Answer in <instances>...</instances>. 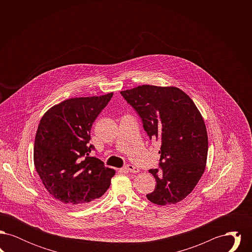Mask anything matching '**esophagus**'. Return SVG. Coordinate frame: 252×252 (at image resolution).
<instances>
[{
  "label": "esophagus",
  "mask_w": 252,
  "mask_h": 252,
  "mask_svg": "<svg viewBox=\"0 0 252 252\" xmlns=\"http://www.w3.org/2000/svg\"><path fill=\"white\" fill-rule=\"evenodd\" d=\"M124 170H126V171H127V172H130V173H139V169L137 167H135L134 165H131V164H127V165H126L125 167H124Z\"/></svg>",
  "instance_id": "1"
}]
</instances>
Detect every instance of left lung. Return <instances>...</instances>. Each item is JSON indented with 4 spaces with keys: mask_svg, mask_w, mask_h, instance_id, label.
<instances>
[{
    "mask_svg": "<svg viewBox=\"0 0 252 252\" xmlns=\"http://www.w3.org/2000/svg\"><path fill=\"white\" fill-rule=\"evenodd\" d=\"M121 94L138 112L150 140L160 142L159 166L150 169L155 190L146 197L160 206L184 199L203 175L208 135L193 101L177 87L142 85Z\"/></svg>",
    "mask_w": 252,
    "mask_h": 252,
    "instance_id": "obj_1",
    "label": "left lung"
}]
</instances>
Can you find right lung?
<instances>
[{
    "label": "right lung",
    "mask_w": 252,
    "mask_h": 252,
    "mask_svg": "<svg viewBox=\"0 0 252 252\" xmlns=\"http://www.w3.org/2000/svg\"><path fill=\"white\" fill-rule=\"evenodd\" d=\"M113 93L75 97L49 108L39 122L34 145L36 172L49 193L69 207L101 197L115 170L90 153L94 122Z\"/></svg>",
    "instance_id": "1"
}]
</instances>
